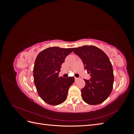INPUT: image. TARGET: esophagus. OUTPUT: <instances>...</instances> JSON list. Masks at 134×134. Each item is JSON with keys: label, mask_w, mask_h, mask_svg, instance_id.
Masks as SVG:
<instances>
[{"label": "esophagus", "mask_w": 134, "mask_h": 134, "mask_svg": "<svg viewBox=\"0 0 134 134\" xmlns=\"http://www.w3.org/2000/svg\"><path fill=\"white\" fill-rule=\"evenodd\" d=\"M79 79V78H75V81H76L77 80H78Z\"/></svg>", "instance_id": "esophagus-1"}]
</instances>
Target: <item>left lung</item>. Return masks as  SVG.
Masks as SVG:
<instances>
[{"mask_svg":"<svg viewBox=\"0 0 134 134\" xmlns=\"http://www.w3.org/2000/svg\"><path fill=\"white\" fill-rule=\"evenodd\" d=\"M82 60L84 69L91 78L84 79L86 86L82 89V97L85 102L98 104L106 100L112 91L114 75L112 64L104 52L94 46L72 48Z\"/></svg>","mask_w":134,"mask_h":134,"instance_id":"left-lung-1","label":"left lung"}]
</instances>
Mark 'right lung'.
Masks as SVG:
<instances>
[{"label": "right lung", "instance_id": "right-lung-1", "mask_svg": "<svg viewBox=\"0 0 134 134\" xmlns=\"http://www.w3.org/2000/svg\"><path fill=\"white\" fill-rule=\"evenodd\" d=\"M71 48L51 47L42 51L36 59L34 68V83L39 96L46 103L58 105L67 98L74 77L59 76L62 64Z\"/></svg>", "mask_w": 134, "mask_h": 134}]
</instances>
